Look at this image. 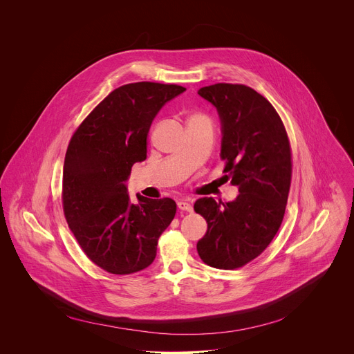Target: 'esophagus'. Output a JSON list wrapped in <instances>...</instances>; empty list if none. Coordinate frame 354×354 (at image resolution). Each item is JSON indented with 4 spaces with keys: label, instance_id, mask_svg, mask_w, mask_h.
Masks as SVG:
<instances>
[{
    "label": "esophagus",
    "instance_id": "esophagus-1",
    "mask_svg": "<svg viewBox=\"0 0 354 354\" xmlns=\"http://www.w3.org/2000/svg\"><path fill=\"white\" fill-rule=\"evenodd\" d=\"M178 207H179V210H182V212H187V213H192V212H193L192 205H190V203H187L186 200H180V201H178Z\"/></svg>",
    "mask_w": 354,
    "mask_h": 354
}]
</instances>
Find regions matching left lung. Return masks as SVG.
I'll use <instances>...</instances> for the list:
<instances>
[{"instance_id": "left-lung-1", "label": "left lung", "mask_w": 354, "mask_h": 354, "mask_svg": "<svg viewBox=\"0 0 354 354\" xmlns=\"http://www.w3.org/2000/svg\"><path fill=\"white\" fill-rule=\"evenodd\" d=\"M198 95L218 111L220 157L239 194L228 203L213 197L196 201L194 212L207 223L197 254L212 268L232 270L258 258L281 225L291 183V147L273 105L250 86L220 82L200 88Z\"/></svg>"}]
</instances>
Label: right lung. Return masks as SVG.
Wrapping results in <instances>:
<instances>
[{
  "label": "right lung",
  "mask_w": 354,
  "mask_h": 354,
  "mask_svg": "<svg viewBox=\"0 0 354 354\" xmlns=\"http://www.w3.org/2000/svg\"><path fill=\"white\" fill-rule=\"evenodd\" d=\"M185 91L176 84L133 82L112 91L74 131L63 168V210L84 254L112 274H131L157 257L176 203L137 194L124 182L147 158V136L160 109Z\"/></svg>",
  "instance_id": "add662e5"
}]
</instances>
